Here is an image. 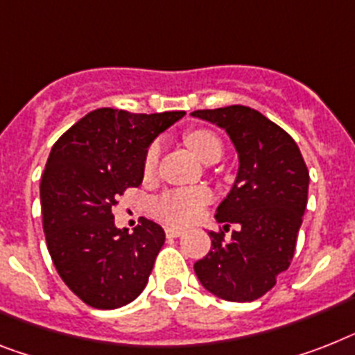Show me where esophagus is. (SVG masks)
<instances>
[{"label": "esophagus", "instance_id": "34e87169", "mask_svg": "<svg viewBox=\"0 0 355 355\" xmlns=\"http://www.w3.org/2000/svg\"><path fill=\"white\" fill-rule=\"evenodd\" d=\"M166 237H181L184 234L183 228H175V227H166L165 228Z\"/></svg>", "mask_w": 355, "mask_h": 355}]
</instances>
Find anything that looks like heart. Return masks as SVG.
<instances>
[{"label":"heart","mask_w":355,"mask_h":355,"mask_svg":"<svg viewBox=\"0 0 355 355\" xmlns=\"http://www.w3.org/2000/svg\"><path fill=\"white\" fill-rule=\"evenodd\" d=\"M184 143L196 156L205 163H216L223 156V141L216 132L209 128H192L184 132ZM161 156L159 141H152L146 146L143 156V174L152 175L157 171ZM212 194L209 189H174L166 190L150 201V212L154 218L168 225H190L198 221L205 207L210 203Z\"/></svg>","instance_id":"heart-1"}]
</instances>
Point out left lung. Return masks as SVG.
Instances as JSON below:
<instances>
[{"instance_id":"1","label":"left lung","mask_w":355,"mask_h":355,"mask_svg":"<svg viewBox=\"0 0 355 355\" xmlns=\"http://www.w3.org/2000/svg\"><path fill=\"white\" fill-rule=\"evenodd\" d=\"M192 116L225 128L239 154V172L221 201L210 232L212 247L194 270L205 288L221 300L245 303L265 295L294 257L309 199V168L288 132L250 107L194 110ZM240 228L230 240L224 232Z\"/></svg>"}]
</instances>
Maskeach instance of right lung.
<instances>
[{"mask_svg": "<svg viewBox=\"0 0 355 355\" xmlns=\"http://www.w3.org/2000/svg\"><path fill=\"white\" fill-rule=\"evenodd\" d=\"M183 116L98 108L52 146L40 184L46 247L61 279L89 306L119 309L146 286L165 232L145 218L132 234L119 230L112 209L141 184L146 146Z\"/></svg>", "mask_w": 355, "mask_h": 355, "instance_id": "obj_1", "label": "right lung"}]
</instances>
